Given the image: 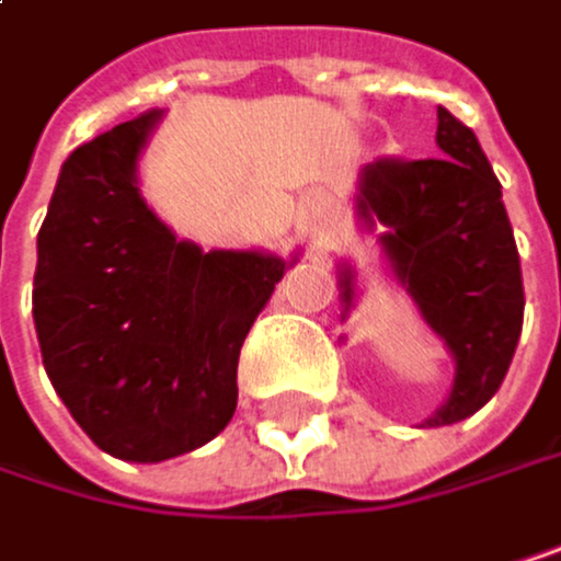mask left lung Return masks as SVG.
Here are the masks:
<instances>
[{
	"label": "left lung",
	"instance_id": "left-lung-1",
	"mask_svg": "<svg viewBox=\"0 0 561 561\" xmlns=\"http://www.w3.org/2000/svg\"><path fill=\"white\" fill-rule=\"evenodd\" d=\"M438 156L379 159L358 172L355 219L422 322L446 342L456 379L422 428L476 415L502 386L523 335V268L502 185L469 126L438 105ZM342 319L355 306V268L339 262Z\"/></svg>",
	"mask_w": 561,
	"mask_h": 561
}]
</instances>
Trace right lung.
<instances>
[{"instance_id": "right-lung-1", "label": "right lung", "mask_w": 561, "mask_h": 561, "mask_svg": "<svg viewBox=\"0 0 561 561\" xmlns=\"http://www.w3.org/2000/svg\"><path fill=\"white\" fill-rule=\"evenodd\" d=\"M152 108L79 146L38 229L32 319L53 389L92 443L165 462L216 438L239 402V348L299 255L203 252L149 209Z\"/></svg>"}]
</instances>
